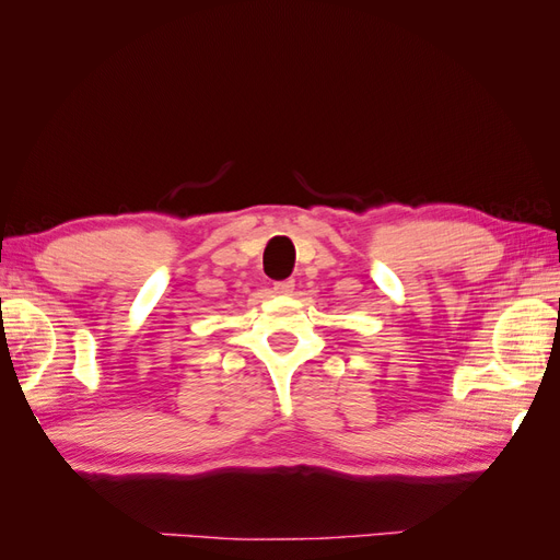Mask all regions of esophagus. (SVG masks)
Here are the masks:
<instances>
[{
  "mask_svg": "<svg viewBox=\"0 0 560 560\" xmlns=\"http://www.w3.org/2000/svg\"><path fill=\"white\" fill-rule=\"evenodd\" d=\"M293 289H295V281L293 279H283V281L273 283V293H279V295H291Z\"/></svg>",
  "mask_w": 560,
  "mask_h": 560,
  "instance_id": "34e87169",
  "label": "esophagus"
}]
</instances>
